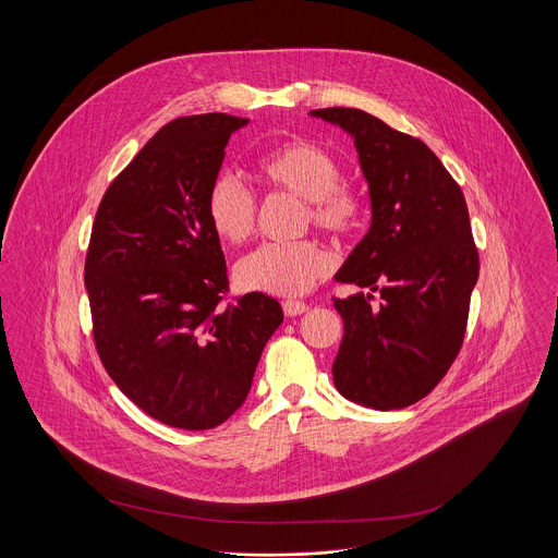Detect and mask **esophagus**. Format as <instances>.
<instances>
[{"label": "esophagus", "mask_w": 558, "mask_h": 558, "mask_svg": "<svg viewBox=\"0 0 558 558\" xmlns=\"http://www.w3.org/2000/svg\"><path fill=\"white\" fill-rule=\"evenodd\" d=\"M310 312V305L303 303V301H286L283 303V314L288 318H294V316H303Z\"/></svg>", "instance_id": "obj_1"}]
</instances>
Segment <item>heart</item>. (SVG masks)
<instances>
[{
  "label": "heart",
  "mask_w": 558,
  "mask_h": 558,
  "mask_svg": "<svg viewBox=\"0 0 558 558\" xmlns=\"http://www.w3.org/2000/svg\"><path fill=\"white\" fill-rule=\"evenodd\" d=\"M266 189L305 199V226L314 223L330 239L356 232L365 202L361 191L341 180V165L326 148L310 140H292L268 150L255 165ZM206 215L217 236L242 244L253 236L257 221L255 195L230 173L213 180ZM330 270V257L316 240L266 242L240 259L242 288L275 296H301L314 290Z\"/></svg>",
  "instance_id": "obj_1"
}]
</instances>
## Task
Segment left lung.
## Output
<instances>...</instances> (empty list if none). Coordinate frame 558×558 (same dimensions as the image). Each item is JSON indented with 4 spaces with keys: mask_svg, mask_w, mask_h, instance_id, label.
Segmentation results:
<instances>
[{
    "mask_svg": "<svg viewBox=\"0 0 558 558\" xmlns=\"http://www.w3.org/2000/svg\"><path fill=\"white\" fill-rule=\"evenodd\" d=\"M312 116L354 137L372 197V228L335 275L361 290L332 296L343 319L335 387L354 403L399 410L434 391L464 343L478 277L466 199L421 140L361 109Z\"/></svg>",
    "mask_w": 558,
    "mask_h": 558,
    "instance_id": "obj_1",
    "label": "left lung"
}]
</instances>
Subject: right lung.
Wrapping results in <instances>:
<instances>
[{
	"label": "right lung",
	"mask_w": 558,
	"mask_h": 558,
	"mask_svg": "<svg viewBox=\"0 0 558 558\" xmlns=\"http://www.w3.org/2000/svg\"><path fill=\"white\" fill-rule=\"evenodd\" d=\"M246 120L175 118L107 186L85 253L92 335L102 367L146 414L213 429L246 399L281 305L230 296L206 215L226 146Z\"/></svg>",
	"instance_id": "right-lung-1"
}]
</instances>
